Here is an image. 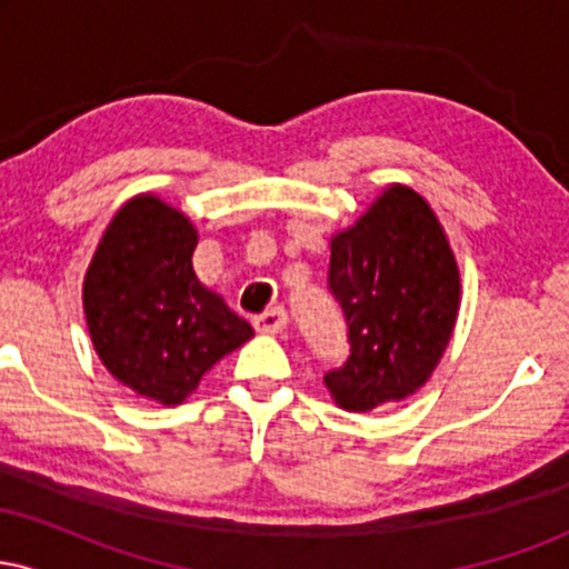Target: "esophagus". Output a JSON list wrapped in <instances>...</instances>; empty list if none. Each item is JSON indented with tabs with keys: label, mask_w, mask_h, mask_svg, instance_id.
Masks as SVG:
<instances>
[{
	"label": "esophagus",
	"mask_w": 569,
	"mask_h": 569,
	"mask_svg": "<svg viewBox=\"0 0 569 569\" xmlns=\"http://www.w3.org/2000/svg\"><path fill=\"white\" fill-rule=\"evenodd\" d=\"M286 323H289V316H286V310L280 305L270 307L262 316L253 318V329L262 331V335H278V331L286 329Z\"/></svg>",
	"instance_id": "34e87169"
}]
</instances>
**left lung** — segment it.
Instances as JSON below:
<instances>
[{"label":"left lung","mask_w":569,"mask_h":569,"mask_svg":"<svg viewBox=\"0 0 569 569\" xmlns=\"http://www.w3.org/2000/svg\"><path fill=\"white\" fill-rule=\"evenodd\" d=\"M329 289L348 321L350 356L323 377L337 407L371 411L430 380L460 310V270L433 208L390 184L331 238Z\"/></svg>","instance_id":"1"}]
</instances>
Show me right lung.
Here are the masks:
<instances>
[{"mask_svg":"<svg viewBox=\"0 0 569 569\" xmlns=\"http://www.w3.org/2000/svg\"><path fill=\"white\" fill-rule=\"evenodd\" d=\"M198 230L158 194H136L109 221L82 283L93 348L109 375L176 407L202 375L253 337L192 270Z\"/></svg>","mask_w":569,"mask_h":569,"instance_id":"obj_1","label":"right lung"}]
</instances>
